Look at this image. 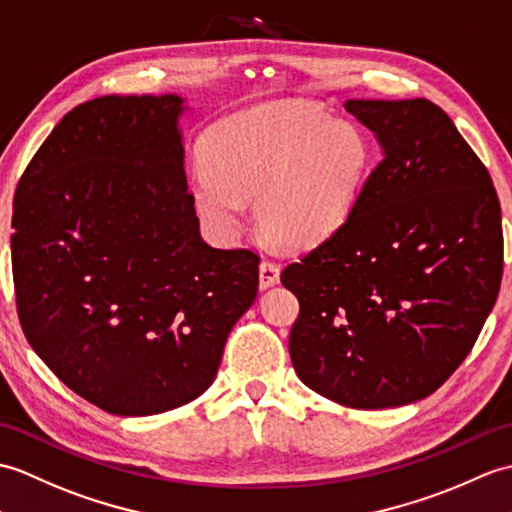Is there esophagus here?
<instances>
[{"instance_id":"1","label":"esophagus","mask_w":512,"mask_h":512,"mask_svg":"<svg viewBox=\"0 0 512 512\" xmlns=\"http://www.w3.org/2000/svg\"><path fill=\"white\" fill-rule=\"evenodd\" d=\"M280 282V265L271 263V260H263L258 267V287L269 289Z\"/></svg>"}]
</instances>
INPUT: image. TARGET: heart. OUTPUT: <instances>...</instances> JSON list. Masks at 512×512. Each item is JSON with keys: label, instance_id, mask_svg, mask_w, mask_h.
<instances>
[{"label": "heart", "instance_id": "1", "mask_svg": "<svg viewBox=\"0 0 512 512\" xmlns=\"http://www.w3.org/2000/svg\"><path fill=\"white\" fill-rule=\"evenodd\" d=\"M370 170L361 124L315 109L254 107L206 133L188 195L221 238L238 234L243 201L256 199L260 232L280 247L304 249L342 230Z\"/></svg>", "mask_w": 512, "mask_h": 512}]
</instances>
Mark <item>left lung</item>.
Masks as SVG:
<instances>
[{"instance_id": "1", "label": "left lung", "mask_w": 512, "mask_h": 512, "mask_svg": "<svg viewBox=\"0 0 512 512\" xmlns=\"http://www.w3.org/2000/svg\"><path fill=\"white\" fill-rule=\"evenodd\" d=\"M344 107L383 157L342 230L280 274L300 302L289 355L317 394L383 410L436 392L471 352L502 282V210L434 102Z\"/></svg>"}]
</instances>
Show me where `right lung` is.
<instances>
[{
    "label": "right lung",
    "mask_w": 512,
    "mask_h": 512,
    "mask_svg": "<svg viewBox=\"0 0 512 512\" xmlns=\"http://www.w3.org/2000/svg\"><path fill=\"white\" fill-rule=\"evenodd\" d=\"M184 111L177 94L83 102L15 192L24 335L67 388L116 416L162 414L206 392L258 293V256L199 234Z\"/></svg>",
    "instance_id": "add662e5"
}]
</instances>
